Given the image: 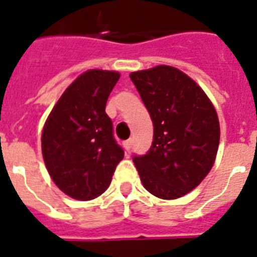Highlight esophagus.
<instances>
[{
	"label": "esophagus",
	"mask_w": 257,
	"mask_h": 257,
	"mask_svg": "<svg viewBox=\"0 0 257 257\" xmlns=\"http://www.w3.org/2000/svg\"><path fill=\"white\" fill-rule=\"evenodd\" d=\"M132 145H133V140L131 138V140H128V141L124 142V149H125L126 151H129V150H131Z\"/></svg>",
	"instance_id": "34e87169"
}]
</instances>
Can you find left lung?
<instances>
[{"instance_id": "left-lung-1", "label": "left lung", "mask_w": 257, "mask_h": 257, "mask_svg": "<svg viewBox=\"0 0 257 257\" xmlns=\"http://www.w3.org/2000/svg\"><path fill=\"white\" fill-rule=\"evenodd\" d=\"M154 124L145 155L133 162L145 189L160 199H177L211 171L220 142L215 107L198 84L171 66L132 72Z\"/></svg>"}]
</instances>
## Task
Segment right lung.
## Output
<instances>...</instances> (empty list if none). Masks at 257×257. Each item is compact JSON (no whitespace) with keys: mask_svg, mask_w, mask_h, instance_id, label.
<instances>
[{"mask_svg":"<svg viewBox=\"0 0 257 257\" xmlns=\"http://www.w3.org/2000/svg\"><path fill=\"white\" fill-rule=\"evenodd\" d=\"M119 77V72L102 70L80 75L44 125L42 156L49 175L73 199L90 200L103 194L124 158L104 111Z\"/></svg>","mask_w":257,"mask_h":257,"instance_id":"right-lung-1","label":"right lung"}]
</instances>
